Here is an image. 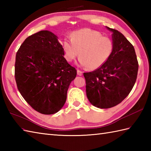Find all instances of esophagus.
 <instances>
[{"label":"esophagus","mask_w":151,"mask_h":151,"mask_svg":"<svg viewBox=\"0 0 151 151\" xmlns=\"http://www.w3.org/2000/svg\"><path fill=\"white\" fill-rule=\"evenodd\" d=\"M82 74H83V72H82V71H81V70L77 69V75H79V76H82Z\"/></svg>","instance_id":"1"}]
</instances>
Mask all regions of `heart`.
Masks as SVG:
<instances>
[{
  "label": "heart",
  "instance_id": "1",
  "mask_svg": "<svg viewBox=\"0 0 151 151\" xmlns=\"http://www.w3.org/2000/svg\"><path fill=\"white\" fill-rule=\"evenodd\" d=\"M63 49L67 62H73L79 54L81 65L95 70L110 58L114 42L110 37L102 36L99 32L86 28L74 32L70 40L64 41Z\"/></svg>",
  "mask_w": 151,
  "mask_h": 151
}]
</instances>
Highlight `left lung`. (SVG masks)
Here are the masks:
<instances>
[{
	"instance_id": "left-lung-1",
	"label": "left lung",
	"mask_w": 151,
	"mask_h": 151,
	"mask_svg": "<svg viewBox=\"0 0 151 151\" xmlns=\"http://www.w3.org/2000/svg\"><path fill=\"white\" fill-rule=\"evenodd\" d=\"M107 28L113 32L111 56L99 68L84 73L87 97L99 108L115 106L129 95L136 81L139 67L132 45L120 32Z\"/></svg>"
}]
</instances>
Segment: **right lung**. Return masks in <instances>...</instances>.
Returning a JSON list of instances; mask_svg holds the SVG:
<instances>
[{
  "label": "right lung",
  "mask_w": 151,
  "mask_h": 151,
  "mask_svg": "<svg viewBox=\"0 0 151 151\" xmlns=\"http://www.w3.org/2000/svg\"><path fill=\"white\" fill-rule=\"evenodd\" d=\"M58 37L41 30L28 36L15 56V78L22 97L34 110L45 115L58 111L76 70L63 57Z\"/></svg>",
  "instance_id": "right-lung-1"
}]
</instances>
